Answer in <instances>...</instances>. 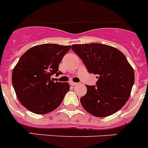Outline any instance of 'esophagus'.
I'll use <instances>...</instances> for the list:
<instances>
[{"instance_id":"obj_1","label":"esophagus","mask_w":148,"mask_h":148,"mask_svg":"<svg viewBox=\"0 0 148 148\" xmlns=\"http://www.w3.org/2000/svg\"><path fill=\"white\" fill-rule=\"evenodd\" d=\"M70 84L71 86H75V85H77V84H78V83H76V82H70Z\"/></svg>"}]
</instances>
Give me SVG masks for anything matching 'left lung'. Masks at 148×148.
I'll list each match as a JSON object with an SVG mask.
<instances>
[{"mask_svg":"<svg viewBox=\"0 0 148 148\" xmlns=\"http://www.w3.org/2000/svg\"><path fill=\"white\" fill-rule=\"evenodd\" d=\"M73 49L90 73L96 75V85H86L87 92L80 101L92 116L106 117L119 110L130 97L134 71L121 51L97 43L73 44Z\"/></svg>","mask_w":148,"mask_h":148,"instance_id":"1","label":"left lung"}]
</instances>
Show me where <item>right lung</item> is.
<instances>
[{
    "mask_svg": "<svg viewBox=\"0 0 148 148\" xmlns=\"http://www.w3.org/2000/svg\"><path fill=\"white\" fill-rule=\"evenodd\" d=\"M70 46L44 44L35 46L23 53L14 67L12 82L18 100L36 114H47L61 104L70 90L67 82H54L59 64Z\"/></svg>",
    "mask_w": 148,
    "mask_h": 148,
    "instance_id": "right-lung-1",
    "label": "right lung"
}]
</instances>
